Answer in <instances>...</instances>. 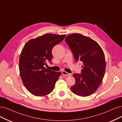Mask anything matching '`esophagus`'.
<instances>
[{
    "label": "esophagus",
    "instance_id": "1",
    "mask_svg": "<svg viewBox=\"0 0 122 122\" xmlns=\"http://www.w3.org/2000/svg\"><path fill=\"white\" fill-rule=\"evenodd\" d=\"M62 75H65V76H70V75H71V74H70V73H67V72H66V71H63L62 72Z\"/></svg>",
    "mask_w": 122,
    "mask_h": 122
}]
</instances>
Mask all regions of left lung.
<instances>
[{
  "label": "left lung",
  "mask_w": 122,
  "mask_h": 122,
  "mask_svg": "<svg viewBox=\"0 0 122 122\" xmlns=\"http://www.w3.org/2000/svg\"><path fill=\"white\" fill-rule=\"evenodd\" d=\"M65 42L77 62L83 66L81 74L74 73L75 83L71 91L76 95L87 97L95 92L102 82L106 70V60L99 44L86 36L74 33L67 36Z\"/></svg>",
  "instance_id": "1"
}]
</instances>
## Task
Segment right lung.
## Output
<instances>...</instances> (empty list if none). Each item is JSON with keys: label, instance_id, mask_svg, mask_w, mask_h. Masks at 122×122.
Returning <instances> with one entry per match:
<instances>
[{"label": "right lung", "instance_id": "1", "mask_svg": "<svg viewBox=\"0 0 122 122\" xmlns=\"http://www.w3.org/2000/svg\"><path fill=\"white\" fill-rule=\"evenodd\" d=\"M65 37L66 35L46 34L25 45L20 57V73L23 84L33 95L44 96L53 91L62 73L48 70L45 65L51 62L53 47Z\"/></svg>", "mask_w": 122, "mask_h": 122}]
</instances>
